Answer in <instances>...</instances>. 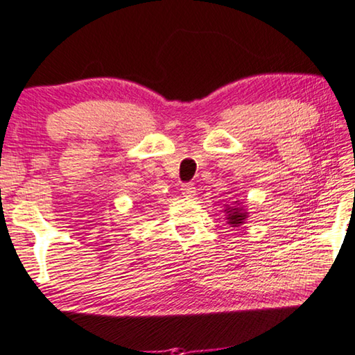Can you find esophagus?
Segmentation results:
<instances>
[{"mask_svg": "<svg viewBox=\"0 0 355 355\" xmlns=\"http://www.w3.org/2000/svg\"><path fill=\"white\" fill-rule=\"evenodd\" d=\"M181 191H182L184 196H187V198H190V196L195 195L196 189H195L193 184H182L181 185Z\"/></svg>", "mask_w": 355, "mask_h": 355, "instance_id": "obj_1", "label": "esophagus"}]
</instances>
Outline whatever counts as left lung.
Segmentation results:
<instances>
[{"instance_id": "8db88e82", "label": "left lung", "mask_w": 355, "mask_h": 355, "mask_svg": "<svg viewBox=\"0 0 355 355\" xmlns=\"http://www.w3.org/2000/svg\"><path fill=\"white\" fill-rule=\"evenodd\" d=\"M225 212H226V223L232 226V228H239V226L245 223V220L248 218L247 207H243V205L239 200H236L234 205H226Z\"/></svg>"}]
</instances>
